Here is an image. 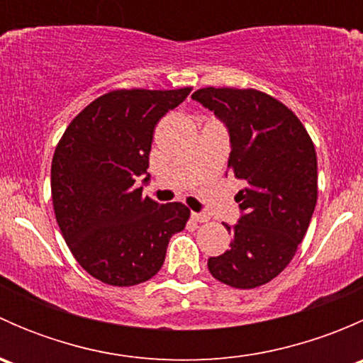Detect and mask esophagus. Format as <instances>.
Segmentation results:
<instances>
[{
    "instance_id": "obj_1",
    "label": "esophagus",
    "mask_w": 363,
    "mask_h": 363,
    "mask_svg": "<svg viewBox=\"0 0 363 363\" xmlns=\"http://www.w3.org/2000/svg\"><path fill=\"white\" fill-rule=\"evenodd\" d=\"M191 219L196 223H207L208 221V216L202 214V212H191Z\"/></svg>"
}]
</instances>
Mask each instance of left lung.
I'll use <instances>...</instances> for the list:
<instances>
[{"mask_svg": "<svg viewBox=\"0 0 363 363\" xmlns=\"http://www.w3.org/2000/svg\"><path fill=\"white\" fill-rule=\"evenodd\" d=\"M226 124L228 168L242 189L230 250L208 258L212 276L250 290L279 276L294 259L318 200V160L309 133L290 108L256 89L203 87L193 93Z\"/></svg>", "mask_w": 363, "mask_h": 363, "instance_id": "left-lung-1", "label": "left lung"}]
</instances>
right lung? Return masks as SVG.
I'll return each instance as SVG.
<instances>
[{
	"mask_svg": "<svg viewBox=\"0 0 363 363\" xmlns=\"http://www.w3.org/2000/svg\"><path fill=\"white\" fill-rule=\"evenodd\" d=\"M191 87L116 89L91 101L61 137L50 167L56 221L79 265L111 286H135L160 272L168 240L189 208L158 203L135 181L147 175L158 121Z\"/></svg>",
	"mask_w": 363,
	"mask_h": 363,
	"instance_id": "obj_1",
	"label": "right lung"
}]
</instances>
